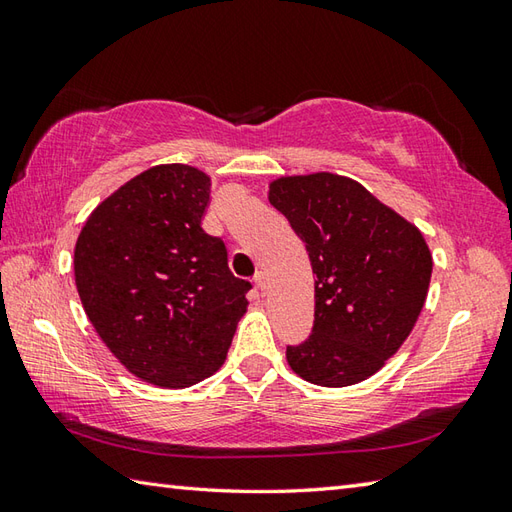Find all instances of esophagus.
I'll return each instance as SVG.
<instances>
[{"label":"esophagus","mask_w":512,"mask_h":512,"mask_svg":"<svg viewBox=\"0 0 512 512\" xmlns=\"http://www.w3.org/2000/svg\"><path fill=\"white\" fill-rule=\"evenodd\" d=\"M255 286L259 288V290H266L268 288V277H266V273H257L255 275Z\"/></svg>","instance_id":"esophagus-1"}]
</instances>
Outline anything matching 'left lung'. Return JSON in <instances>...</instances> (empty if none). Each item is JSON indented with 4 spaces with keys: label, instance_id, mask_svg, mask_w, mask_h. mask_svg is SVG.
<instances>
[{
    "label": "left lung",
    "instance_id": "obj_1",
    "mask_svg": "<svg viewBox=\"0 0 512 512\" xmlns=\"http://www.w3.org/2000/svg\"><path fill=\"white\" fill-rule=\"evenodd\" d=\"M268 200L314 273V328L286 350L290 369L321 387L363 383L400 350L427 301L433 259L420 228L330 171L275 178Z\"/></svg>",
    "mask_w": 512,
    "mask_h": 512
}]
</instances>
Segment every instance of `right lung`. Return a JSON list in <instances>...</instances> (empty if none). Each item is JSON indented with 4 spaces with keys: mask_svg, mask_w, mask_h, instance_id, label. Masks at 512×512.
I'll return each instance as SVG.
<instances>
[{
    "mask_svg": "<svg viewBox=\"0 0 512 512\" xmlns=\"http://www.w3.org/2000/svg\"><path fill=\"white\" fill-rule=\"evenodd\" d=\"M211 176L156 165L96 206L74 246V281L96 334L129 374L184 389L222 367L250 284L204 233Z\"/></svg>",
    "mask_w": 512,
    "mask_h": 512,
    "instance_id": "1",
    "label": "right lung"
}]
</instances>
